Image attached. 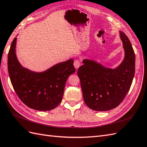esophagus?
<instances>
[{"label":"esophagus","instance_id":"obj_1","mask_svg":"<svg viewBox=\"0 0 147 147\" xmlns=\"http://www.w3.org/2000/svg\"><path fill=\"white\" fill-rule=\"evenodd\" d=\"M73 65H74V66L75 67V68L77 69L79 68V67L80 66V61H78V60H75L74 61Z\"/></svg>","mask_w":147,"mask_h":147}]
</instances>
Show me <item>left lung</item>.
Here are the masks:
<instances>
[{
  "label": "left lung",
  "mask_w": 147,
  "mask_h": 147,
  "mask_svg": "<svg viewBox=\"0 0 147 147\" xmlns=\"http://www.w3.org/2000/svg\"><path fill=\"white\" fill-rule=\"evenodd\" d=\"M125 58L116 69L106 68L91 60L84 59L79 67L82 96L88 107L94 111H106L117 107L129 92L135 74V56L129 39L120 32Z\"/></svg>",
  "instance_id": "1"
}]
</instances>
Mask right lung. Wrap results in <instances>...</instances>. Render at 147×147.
I'll return each mask as SVG.
<instances>
[{
  "label": "right lung",
  "instance_id": "add662e5",
  "mask_svg": "<svg viewBox=\"0 0 147 147\" xmlns=\"http://www.w3.org/2000/svg\"><path fill=\"white\" fill-rule=\"evenodd\" d=\"M17 38L8 54V71L11 83L23 103L33 109L47 111L61 103L70 74L75 73L73 59L60 63L43 73H34L22 67L16 54Z\"/></svg>",
  "mask_w": 147,
  "mask_h": 147
}]
</instances>
